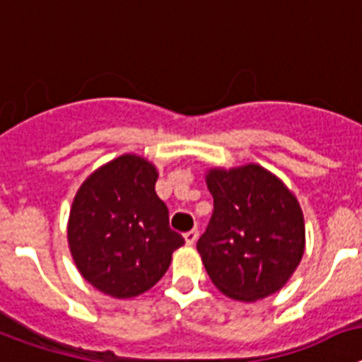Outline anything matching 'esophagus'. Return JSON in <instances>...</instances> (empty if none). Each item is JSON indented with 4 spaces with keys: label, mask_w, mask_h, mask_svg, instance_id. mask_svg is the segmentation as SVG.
<instances>
[{
    "label": "esophagus",
    "mask_w": 362,
    "mask_h": 362,
    "mask_svg": "<svg viewBox=\"0 0 362 362\" xmlns=\"http://www.w3.org/2000/svg\"><path fill=\"white\" fill-rule=\"evenodd\" d=\"M185 238V244H189V246H193L194 242H197V238H199V229L194 228V229H189L187 233L184 235Z\"/></svg>",
    "instance_id": "1"
}]
</instances>
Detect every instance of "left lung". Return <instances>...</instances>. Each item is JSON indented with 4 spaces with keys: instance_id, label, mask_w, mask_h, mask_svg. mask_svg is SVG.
Listing matches in <instances>:
<instances>
[{
    "instance_id": "8db88e82",
    "label": "left lung",
    "mask_w": 362,
    "mask_h": 362,
    "mask_svg": "<svg viewBox=\"0 0 362 362\" xmlns=\"http://www.w3.org/2000/svg\"><path fill=\"white\" fill-rule=\"evenodd\" d=\"M206 182L213 215L197 250L213 284L242 303L281 290L304 253V218L297 199L255 163L211 169Z\"/></svg>"
}]
</instances>
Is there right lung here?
I'll return each mask as SVG.
<instances>
[{"label":"right lung","mask_w":362,"mask_h":362,"mask_svg":"<svg viewBox=\"0 0 362 362\" xmlns=\"http://www.w3.org/2000/svg\"><path fill=\"white\" fill-rule=\"evenodd\" d=\"M156 178L153 163L124 155L94 171L74 197L67 229L72 259L87 282L111 297L153 288L185 242L169 228Z\"/></svg>","instance_id":"1"}]
</instances>
